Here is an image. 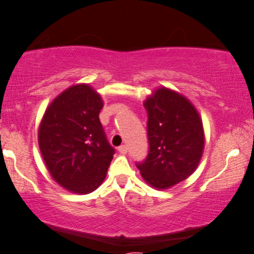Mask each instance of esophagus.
I'll use <instances>...</instances> for the list:
<instances>
[{"label": "esophagus", "instance_id": "34e87169", "mask_svg": "<svg viewBox=\"0 0 254 254\" xmlns=\"http://www.w3.org/2000/svg\"><path fill=\"white\" fill-rule=\"evenodd\" d=\"M127 145H125V144H123V145H120L119 148H118V151L120 152V154H127Z\"/></svg>", "mask_w": 254, "mask_h": 254}]
</instances>
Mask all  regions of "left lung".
<instances>
[{"mask_svg": "<svg viewBox=\"0 0 254 254\" xmlns=\"http://www.w3.org/2000/svg\"><path fill=\"white\" fill-rule=\"evenodd\" d=\"M149 152L136 166L149 185L172 187L192 175L204 148L202 120L186 97L161 86L144 100Z\"/></svg>", "mask_w": 254, "mask_h": 254, "instance_id": "obj_1", "label": "left lung"}]
</instances>
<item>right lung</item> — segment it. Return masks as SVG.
Segmentation results:
<instances>
[{"label":"right lung","mask_w":254,"mask_h":254,"mask_svg":"<svg viewBox=\"0 0 254 254\" xmlns=\"http://www.w3.org/2000/svg\"><path fill=\"white\" fill-rule=\"evenodd\" d=\"M104 103L88 84L61 92L45 111L38 142L53 179L77 194L95 190L106 177L114 148L99 120Z\"/></svg>","instance_id":"add662e5"}]
</instances>
